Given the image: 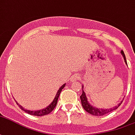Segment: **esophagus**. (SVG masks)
Here are the masks:
<instances>
[{"mask_svg": "<svg viewBox=\"0 0 135 135\" xmlns=\"http://www.w3.org/2000/svg\"><path fill=\"white\" fill-rule=\"evenodd\" d=\"M74 78H75V79H78V78H79V76L76 75L75 77H74Z\"/></svg>", "mask_w": 135, "mask_h": 135, "instance_id": "34e87169", "label": "esophagus"}]
</instances>
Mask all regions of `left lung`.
<instances>
[{
    "mask_svg": "<svg viewBox=\"0 0 135 135\" xmlns=\"http://www.w3.org/2000/svg\"><path fill=\"white\" fill-rule=\"evenodd\" d=\"M122 53V54L123 56L124 59V61L127 64V63L126 61V57H125V55L124 54L123 51H121ZM83 89V86H82ZM80 98H81V104H82L83 108L84 109V110L86 112H87L88 113L91 114H92V115L94 116H102L106 114L109 113V112H112V111L115 110L117 109L121 105V103H119L118 105H117L115 107H113V108L112 109H99V108H97V107H93L91 104H89L87 101V98H86V94L84 90L82 89V94H81V95L80 96Z\"/></svg>",
    "mask_w": 135,
    "mask_h": 135,
    "instance_id": "8db88e82",
    "label": "left lung"
}]
</instances>
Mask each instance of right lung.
<instances>
[{"mask_svg":"<svg viewBox=\"0 0 135 135\" xmlns=\"http://www.w3.org/2000/svg\"><path fill=\"white\" fill-rule=\"evenodd\" d=\"M65 86V84L64 85H62L61 86L59 91H57V94H56V95L53 101L51 103L49 106H48L46 108L44 109H41V110H38V111H30V110H28V109H24L23 107H22L21 106L19 105L17 103V104L18 105L20 108L22 110H23L24 112H27L28 114H29L31 115H33V116H38V117H41V116H44V115H46L48 114L51 113V112H52L54 108L56 107V104H57V101H58V99H59V97L60 95V93L61 91H62V89H64V87Z\"/></svg>","mask_w":135,"mask_h":135,"instance_id":"right-lung-1","label":"right lung"}]
</instances>
